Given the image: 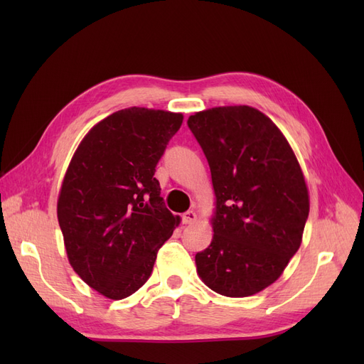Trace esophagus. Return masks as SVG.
I'll return each instance as SVG.
<instances>
[{
	"instance_id": "1",
	"label": "esophagus",
	"mask_w": 364,
	"mask_h": 364,
	"mask_svg": "<svg viewBox=\"0 0 364 364\" xmlns=\"http://www.w3.org/2000/svg\"><path fill=\"white\" fill-rule=\"evenodd\" d=\"M196 218H197V214L193 211V209H190V211L183 213V215H182V222H183L185 225H191L193 222H196Z\"/></svg>"
}]
</instances>
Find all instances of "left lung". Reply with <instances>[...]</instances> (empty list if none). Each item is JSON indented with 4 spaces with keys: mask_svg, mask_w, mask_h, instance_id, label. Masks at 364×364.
Masks as SVG:
<instances>
[{
    "mask_svg": "<svg viewBox=\"0 0 364 364\" xmlns=\"http://www.w3.org/2000/svg\"><path fill=\"white\" fill-rule=\"evenodd\" d=\"M211 168L214 237L196 253L197 273L229 297L277 281L297 252L310 211L308 190L287 139L249 106L213 107L188 118Z\"/></svg>",
    "mask_w": 364,
    "mask_h": 364,
    "instance_id": "obj_1",
    "label": "left lung"
}]
</instances>
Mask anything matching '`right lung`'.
<instances>
[{
	"label": "right lung",
	"instance_id": "1",
	"mask_svg": "<svg viewBox=\"0 0 364 364\" xmlns=\"http://www.w3.org/2000/svg\"><path fill=\"white\" fill-rule=\"evenodd\" d=\"M182 114L129 107L94 126L65 174L58 218L74 272L109 299L150 278L179 217L161 197L156 165Z\"/></svg>",
	"mask_w": 364,
	"mask_h": 364
}]
</instances>
